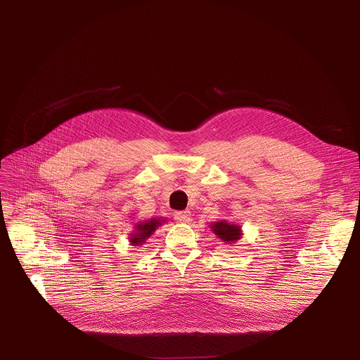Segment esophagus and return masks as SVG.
I'll use <instances>...</instances> for the list:
<instances>
[{
	"mask_svg": "<svg viewBox=\"0 0 360 360\" xmlns=\"http://www.w3.org/2000/svg\"><path fill=\"white\" fill-rule=\"evenodd\" d=\"M189 217H191V212L186 211V210L175 212V220L178 223H186V221H189Z\"/></svg>",
	"mask_w": 360,
	"mask_h": 360,
	"instance_id": "34e87169",
	"label": "esophagus"
}]
</instances>
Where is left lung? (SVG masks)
I'll return each mask as SVG.
<instances>
[{
    "instance_id": "1",
    "label": "left lung",
    "mask_w": 360,
    "mask_h": 360,
    "mask_svg": "<svg viewBox=\"0 0 360 360\" xmlns=\"http://www.w3.org/2000/svg\"><path fill=\"white\" fill-rule=\"evenodd\" d=\"M211 231L217 236L221 242H224L226 245H231L236 243L237 240H240L243 233H242V227L238 224L230 223L227 220H220L210 224Z\"/></svg>"
}]
</instances>
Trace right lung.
I'll return each instance as SVG.
<instances>
[{
	"label": "right lung",
	"mask_w": 360,
	"mask_h": 360,
	"mask_svg": "<svg viewBox=\"0 0 360 360\" xmlns=\"http://www.w3.org/2000/svg\"><path fill=\"white\" fill-rule=\"evenodd\" d=\"M163 223H166L163 219H156V217L134 223L133 231L129 234L130 245L131 246L143 245L156 231V229L160 227Z\"/></svg>",
	"instance_id": "add662e5"
}]
</instances>
